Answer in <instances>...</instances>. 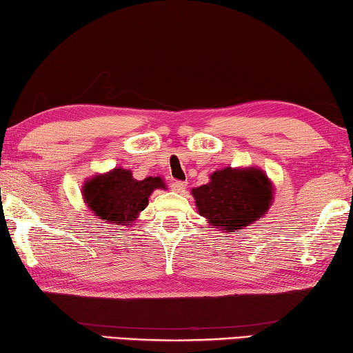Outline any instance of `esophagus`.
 Segmentation results:
<instances>
[{
	"label": "esophagus",
	"instance_id": "34e87169",
	"mask_svg": "<svg viewBox=\"0 0 353 353\" xmlns=\"http://www.w3.org/2000/svg\"><path fill=\"white\" fill-rule=\"evenodd\" d=\"M172 189L175 190V192H183V190L186 189V183H184V181H175V183H172Z\"/></svg>",
	"mask_w": 353,
	"mask_h": 353
}]
</instances>
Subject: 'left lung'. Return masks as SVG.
Segmentation results:
<instances>
[{
  "mask_svg": "<svg viewBox=\"0 0 353 353\" xmlns=\"http://www.w3.org/2000/svg\"><path fill=\"white\" fill-rule=\"evenodd\" d=\"M196 211L223 234L245 230L267 215L274 200L273 181L259 167H225L194 188Z\"/></svg>",
  "mask_w": 353,
  "mask_h": 353,
  "instance_id": "left-lung-1",
  "label": "left lung"
}]
</instances>
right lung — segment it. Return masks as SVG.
Returning <instances> with one entry per match:
<instances>
[{
	"mask_svg": "<svg viewBox=\"0 0 353 353\" xmlns=\"http://www.w3.org/2000/svg\"><path fill=\"white\" fill-rule=\"evenodd\" d=\"M157 189H167L161 176L136 180L130 169L114 167L85 180L82 195L85 205L103 223L130 226L147 208Z\"/></svg>",
	"mask_w": 353,
	"mask_h": 353,
	"instance_id": "obj_1",
	"label": "right lung"
}]
</instances>
